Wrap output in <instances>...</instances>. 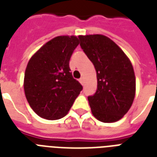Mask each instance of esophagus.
<instances>
[{
	"label": "esophagus",
	"mask_w": 157,
	"mask_h": 157,
	"mask_svg": "<svg viewBox=\"0 0 157 157\" xmlns=\"http://www.w3.org/2000/svg\"><path fill=\"white\" fill-rule=\"evenodd\" d=\"M79 81H80V83H81V85H84V82H85V81H84V77H81V78L79 80Z\"/></svg>",
	"instance_id": "obj_1"
}]
</instances>
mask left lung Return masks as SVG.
Instances as JSON below:
<instances>
[{"label": "left lung", "instance_id": "1", "mask_svg": "<svg viewBox=\"0 0 157 157\" xmlns=\"http://www.w3.org/2000/svg\"><path fill=\"white\" fill-rule=\"evenodd\" d=\"M78 37L97 73V90L88 97L94 117L104 123L117 121L129 111L135 96L136 82L131 63L121 49L105 36Z\"/></svg>", "mask_w": 157, "mask_h": 157}]
</instances>
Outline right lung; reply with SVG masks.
I'll list each match as a JSON object with an SVG mask.
<instances>
[{"label":"right lung","instance_id":"right-lung-1","mask_svg":"<svg viewBox=\"0 0 157 157\" xmlns=\"http://www.w3.org/2000/svg\"><path fill=\"white\" fill-rule=\"evenodd\" d=\"M79 45L75 36H60L43 45L29 60L24 75V92L30 107L47 120L66 116L82 90L73 78L69 61Z\"/></svg>","mask_w":157,"mask_h":157}]
</instances>
